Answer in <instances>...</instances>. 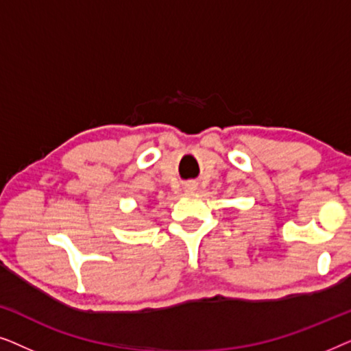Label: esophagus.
<instances>
[{"label": "esophagus", "mask_w": 351, "mask_h": 351, "mask_svg": "<svg viewBox=\"0 0 351 351\" xmlns=\"http://www.w3.org/2000/svg\"><path fill=\"white\" fill-rule=\"evenodd\" d=\"M189 186H190V190H191V185H189Z\"/></svg>", "instance_id": "esophagus-1"}]
</instances>
